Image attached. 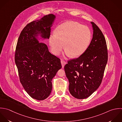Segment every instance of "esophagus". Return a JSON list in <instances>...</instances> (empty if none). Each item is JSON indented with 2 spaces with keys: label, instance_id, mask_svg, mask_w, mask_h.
Wrapping results in <instances>:
<instances>
[{
  "label": "esophagus",
  "instance_id": "1",
  "mask_svg": "<svg viewBox=\"0 0 122 122\" xmlns=\"http://www.w3.org/2000/svg\"><path fill=\"white\" fill-rule=\"evenodd\" d=\"M61 65H62V67L63 68L65 66V65L66 64V62L63 60H61Z\"/></svg>",
  "mask_w": 122,
  "mask_h": 122
}]
</instances>
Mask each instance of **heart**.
Listing matches in <instances>:
<instances>
[{"mask_svg":"<svg viewBox=\"0 0 122 122\" xmlns=\"http://www.w3.org/2000/svg\"><path fill=\"white\" fill-rule=\"evenodd\" d=\"M55 32L50 35L49 42L51 51L56 55L61 53L65 45L66 56L78 57L85 53L91 42L89 28L76 22L63 23L56 28Z\"/></svg>","mask_w":122,"mask_h":122,"instance_id":"1","label":"heart"}]
</instances>
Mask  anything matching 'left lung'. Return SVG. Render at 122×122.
Listing matches in <instances>:
<instances>
[{
	"label": "left lung",
	"mask_w": 122,
	"mask_h": 122,
	"mask_svg": "<svg viewBox=\"0 0 122 122\" xmlns=\"http://www.w3.org/2000/svg\"><path fill=\"white\" fill-rule=\"evenodd\" d=\"M91 23L93 38L87 49L79 57L68 61L64 67L69 91L79 99L88 97L99 87L108 60L105 36L96 24Z\"/></svg>",
	"instance_id": "1"
}]
</instances>
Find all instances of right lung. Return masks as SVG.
<instances>
[{"label":"right lung","instance_id":"obj_1","mask_svg":"<svg viewBox=\"0 0 122 122\" xmlns=\"http://www.w3.org/2000/svg\"><path fill=\"white\" fill-rule=\"evenodd\" d=\"M56 18L53 14L28 24L21 31L16 46L15 60L20 81L33 98L43 100L52 89V80L61 68L60 59L51 54L47 46L38 41L48 39Z\"/></svg>","mask_w":122,"mask_h":122}]
</instances>
